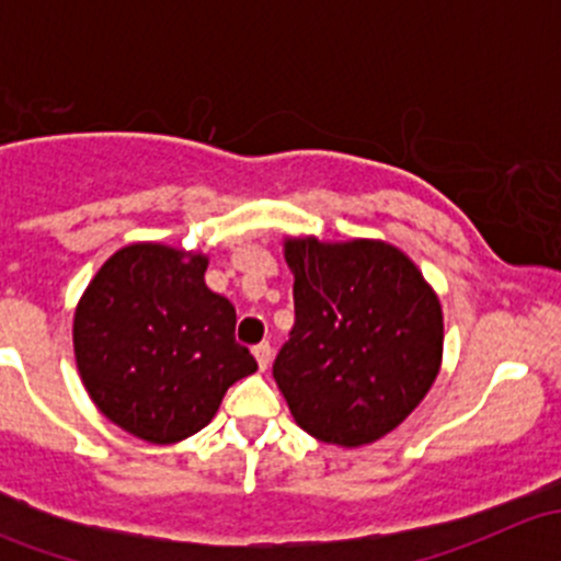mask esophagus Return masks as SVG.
Segmentation results:
<instances>
[{
	"label": "esophagus",
	"mask_w": 561,
	"mask_h": 561,
	"mask_svg": "<svg viewBox=\"0 0 561 561\" xmlns=\"http://www.w3.org/2000/svg\"><path fill=\"white\" fill-rule=\"evenodd\" d=\"M252 353H254V360H257L260 369H268V364H271V344L268 342L254 344Z\"/></svg>",
	"instance_id": "34e87169"
}]
</instances>
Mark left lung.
Masks as SVG:
<instances>
[{
    "label": "left lung",
    "instance_id": "obj_1",
    "mask_svg": "<svg viewBox=\"0 0 561 561\" xmlns=\"http://www.w3.org/2000/svg\"><path fill=\"white\" fill-rule=\"evenodd\" d=\"M296 325L274 360L293 417L320 443L358 448L393 432L443 364V309L386 241L287 239Z\"/></svg>",
    "mask_w": 561,
    "mask_h": 561
}]
</instances>
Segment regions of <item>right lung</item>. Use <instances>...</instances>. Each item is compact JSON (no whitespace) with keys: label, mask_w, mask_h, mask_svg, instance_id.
<instances>
[{"label":"right lung","mask_w":561,"mask_h":561,"mask_svg":"<svg viewBox=\"0 0 561 561\" xmlns=\"http://www.w3.org/2000/svg\"><path fill=\"white\" fill-rule=\"evenodd\" d=\"M206 254L129 244L78 301L72 344L100 412L124 432L171 445L201 432L225 390L257 369L236 342V309L208 290Z\"/></svg>","instance_id":"1"}]
</instances>
